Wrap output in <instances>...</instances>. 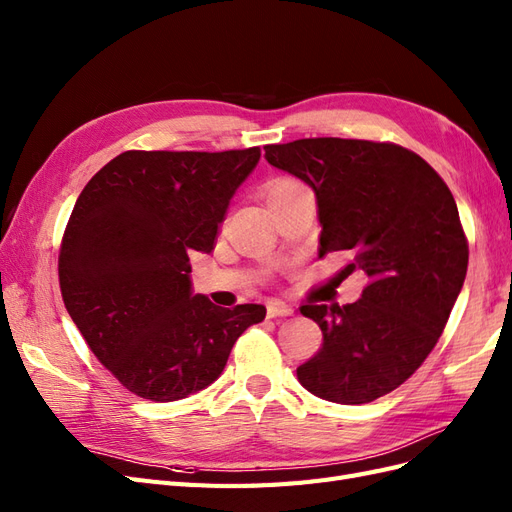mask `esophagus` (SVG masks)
<instances>
[{
  "mask_svg": "<svg viewBox=\"0 0 512 512\" xmlns=\"http://www.w3.org/2000/svg\"><path fill=\"white\" fill-rule=\"evenodd\" d=\"M294 312V309L290 305H286L284 301H271L267 305V316L269 318H284V316H290Z\"/></svg>",
  "mask_w": 512,
  "mask_h": 512,
  "instance_id": "esophagus-1",
  "label": "esophagus"
}]
</instances>
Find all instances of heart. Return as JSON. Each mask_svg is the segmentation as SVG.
Segmentation results:
<instances>
[{
  "label": "heart",
  "mask_w": 512,
  "mask_h": 512,
  "mask_svg": "<svg viewBox=\"0 0 512 512\" xmlns=\"http://www.w3.org/2000/svg\"><path fill=\"white\" fill-rule=\"evenodd\" d=\"M297 185H301V183H297L294 179H286V177H282V179H273V181H269V183H267L265 196H267V200H273V198H277V196H282V194H286V192L294 190V188H297Z\"/></svg>",
  "instance_id": "1"
}]
</instances>
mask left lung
<instances>
[{"mask_svg": "<svg viewBox=\"0 0 512 512\" xmlns=\"http://www.w3.org/2000/svg\"><path fill=\"white\" fill-rule=\"evenodd\" d=\"M271 166L299 177L318 200L320 258L350 250L367 286L348 305H301L322 348L297 369L309 393L369 404L404 384L438 344L468 271L455 198L414 151L356 138L267 145Z\"/></svg>", "mask_w": 512, "mask_h": 512, "instance_id": "1", "label": "left lung"}]
</instances>
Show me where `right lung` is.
Wrapping results in <instances>:
<instances>
[{"label":"right lung","mask_w":512,"mask_h":512,"mask_svg":"<svg viewBox=\"0 0 512 512\" xmlns=\"http://www.w3.org/2000/svg\"><path fill=\"white\" fill-rule=\"evenodd\" d=\"M260 149L123 151L89 179L59 250L64 305L89 350L151 401L203 391L265 305L192 294L190 256L209 254Z\"/></svg>","instance_id":"1"}]
</instances>
